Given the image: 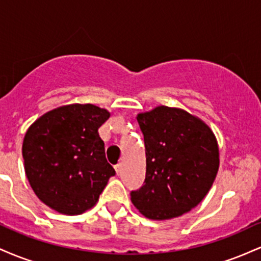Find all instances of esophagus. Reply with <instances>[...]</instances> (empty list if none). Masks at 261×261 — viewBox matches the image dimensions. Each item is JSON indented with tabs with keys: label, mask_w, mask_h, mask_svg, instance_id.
<instances>
[{
	"label": "esophagus",
	"mask_w": 261,
	"mask_h": 261,
	"mask_svg": "<svg viewBox=\"0 0 261 261\" xmlns=\"http://www.w3.org/2000/svg\"><path fill=\"white\" fill-rule=\"evenodd\" d=\"M121 163H118L115 166V170H116V174H120V172H121Z\"/></svg>",
	"instance_id": "obj_1"
}]
</instances>
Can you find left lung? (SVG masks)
Listing matches in <instances>:
<instances>
[{
	"label": "left lung",
	"mask_w": 261,
	"mask_h": 261,
	"mask_svg": "<svg viewBox=\"0 0 261 261\" xmlns=\"http://www.w3.org/2000/svg\"><path fill=\"white\" fill-rule=\"evenodd\" d=\"M136 119L145 139L146 179L140 190L131 191V201L149 220L181 216L202 201L216 179V136L180 108L155 107Z\"/></svg>",
	"instance_id": "1"
}]
</instances>
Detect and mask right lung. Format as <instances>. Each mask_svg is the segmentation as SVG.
<instances>
[{"label": "right lung", "mask_w": 261, "mask_h": 261, "mask_svg": "<svg viewBox=\"0 0 261 261\" xmlns=\"http://www.w3.org/2000/svg\"><path fill=\"white\" fill-rule=\"evenodd\" d=\"M110 113L93 104H67L38 118L27 130L22 154L29 184L47 207L81 215L98 202L115 170L98 128Z\"/></svg>", "instance_id": "right-lung-1"}]
</instances>
